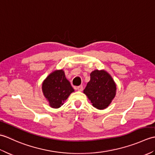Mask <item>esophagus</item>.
<instances>
[{"instance_id":"obj_1","label":"esophagus","mask_w":155,"mask_h":155,"mask_svg":"<svg viewBox=\"0 0 155 155\" xmlns=\"http://www.w3.org/2000/svg\"><path fill=\"white\" fill-rule=\"evenodd\" d=\"M77 89L78 91H82L83 90V87L82 86V85H80V86H78L77 87Z\"/></svg>"}]
</instances>
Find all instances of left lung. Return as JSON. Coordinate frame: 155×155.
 Instances as JSON below:
<instances>
[{"mask_svg": "<svg viewBox=\"0 0 155 155\" xmlns=\"http://www.w3.org/2000/svg\"><path fill=\"white\" fill-rule=\"evenodd\" d=\"M116 84L107 71L95 70L91 73V80L83 93L94 107L103 110L111 103L116 95Z\"/></svg>", "mask_w": 155, "mask_h": 155, "instance_id": "left-lung-1", "label": "left lung"}]
</instances>
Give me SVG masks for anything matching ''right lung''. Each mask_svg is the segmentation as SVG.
I'll return each mask as SVG.
<instances>
[{
    "label": "right lung",
    "mask_w": 155,
    "mask_h": 155,
    "mask_svg": "<svg viewBox=\"0 0 155 155\" xmlns=\"http://www.w3.org/2000/svg\"><path fill=\"white\" fill-rule=\"evenodd\" d=\"M45 97L52 108H58L64 104L72 92H74L63 70H56L45 78L42 84Z\"/></svg>",
    "instance_id": "obj_1"
}]
</instances>
